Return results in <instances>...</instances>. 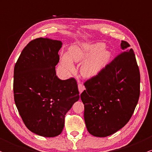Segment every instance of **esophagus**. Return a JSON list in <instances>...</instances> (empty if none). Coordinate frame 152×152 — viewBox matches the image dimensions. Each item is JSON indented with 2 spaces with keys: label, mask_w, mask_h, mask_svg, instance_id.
I'll return each instance as SVG.
<instances>
[{
  "label": "esophagus",
  "mask_w": 152,
  "mask_h": 152,
  "mask_svg": "<svg viewBox=\"0 0 152 152\" xmlns=\"http://www.w3.org/2000/svg\"><path fill=\"white\" fill-rule=\"evenodd\" d=\"M78 91H79V93L81 94L83 92V91L85 89V87L83 86L82 83H78Z\"/></svg>",
  "instance_id": "esophagus-1"
}]
</instances>
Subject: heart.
<instances>
[{
  "instance_id": "obj_1",
  "label": "heart",
  "mask_w": 152,
  "mask_h": 152,
  "mask_svg": "<svg viewBox=\"0 0 152 152\" xmlns=\"http://www.w3.org/2000/svg\"><path fill=\"white\" fill-rule=\"evenodd\" d=\"M104 43H97L85 48L78 46L71 48L69 54H65L61 60V65L67 71H74L75 68L72 61L76 62L85 61L81 68V73L85 77H90L97 74L109 62L111 53L105 49Z\"/></svg>"
}]
</instances>
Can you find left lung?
<instances>
[{"instance_id":"1","label":"left lung","mask_w":152,"mask_h":152,"mask_svg":"<svg viewBox=\"0 0 152 152\" xmlns=\"http://www.w3.org/2000/svg\"><path fill=\"white\" fill-rule=\"evenodd\" d=\"M121 41L122 53L84 83L81 94L84 120L91 135L106 137L128 123L140 95V72L135 54Z\"/></svg>"}]
</instances>
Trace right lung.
<instances>
[{"mask_svg":"<svg viewBox=\"0 0 152 152\" xmlns=\"http://www.w3.org/2000/svg\"><path fill=\"white\" fill-rule=\"evenodd\" d=\"M61 46V41L36 38L23 49L14 67L15 106L26 126L41 137L61 133L66 114L79 99L76 80H61L56 74Z\"/></svg>","mask_w":152,"mask_h":152,"instance_id":"1","label":"right lung"}]
</instances>
